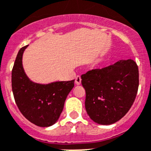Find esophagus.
Returning <instances> with one entry per match:
<instances>
[{
  "instance_id": "obj_1",
  "label": "esophagus",
  "mask_w": 151,
  "mask_h": 151,
  "mask_svg": "<svg viewBox=\"0 0 151 151\" xmlns=\"http://www.w3.org/2000/svg\"><path fill=\"white\" fill-rule=\"evenodd\" d=\"M81 77L79 76H77L76 77V79H75V82H76V85H80L81 84Z\"/></svg>"
}]
</instances>
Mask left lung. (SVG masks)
Segmentation results:
<instances>
[{"label": "left lung", "instance_id": "1", "mask_svg": "<svg viewBox=\"0 0 151 151\" xmlns=\"http://www.w3.org/2000/svg\"><path fill=\"white\" fill-rule=\"evenodd\" d=\"M86 91L85 106L96 123L109 125L127 113L137 96L139 70L132 59L119 60L81 76Z\"/></svg>", "mask_w": 151, "mask_h": 151}]
</instances>
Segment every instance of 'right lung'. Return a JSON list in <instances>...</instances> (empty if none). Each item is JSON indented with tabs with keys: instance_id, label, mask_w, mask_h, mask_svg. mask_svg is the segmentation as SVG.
<instances>
[{
	"instance_id": "right-lung-1",
	"label": "right lung",
	"mask_w": 151,
	"mask_h": 151,
	"mask_svg": "<svg viewBox=\"0 0 151 151\" xmlns=\"http://www.w3.org/2000/svg\"><path fill=\"white\" fill-rule=\"evenodd\" d=\"M27 46L19 50L11 72L14 98L20 112L31 123L41 127H50L60 116L75 79L48 85L32 83L22 67V55Z\"/></svg>"
}]
</instances>
